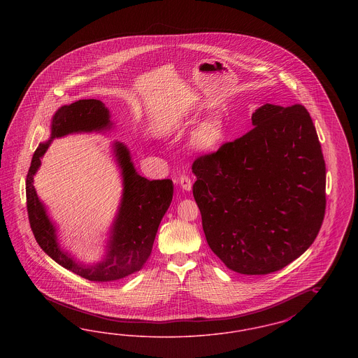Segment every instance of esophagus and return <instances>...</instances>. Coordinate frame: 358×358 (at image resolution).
<instances>
[{"label": "esophagus", "mask_w": 358, "mask_h": 358, "mask_svg": "<svg viewBox=\"0 0 358 358\" xmlns=\"http://www.w3.org/2000/svg\"><path fill=\"white\" fill-rule=\"evenodd\" d=\"M178 184H180V187H182L184 190H187V192L192 190V180H190V177H187L185 174L178 178Z\"/></svg>", "instance_id": "34e87169"}]
</instances>
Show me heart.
<instances>
[{"label": "heart", "mask_w": 358, "mask_h": 358, "mask_svg": "<svg viewBox=\"0 0 358 358\" xmlns=\"http://www.w3.org/2000/svg\"><path fill=\"white\" fill-rule=\"evenodd\" d=\"M225 141V126L219 117L213 115L201 120L192 131L189 145L199 153H213Z\"/></svg>", "instance_id": "obj_1"}]
</instances>
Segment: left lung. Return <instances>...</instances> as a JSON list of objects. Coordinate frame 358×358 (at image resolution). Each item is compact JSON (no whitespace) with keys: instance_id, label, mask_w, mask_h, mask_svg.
Returning a JSON list of instances; mask_svg holds the SVG:
<instances>
[{"instance_id":"left-lung-1","label":"left lung","mask_w":358,"mask_h":358,"mask_svg":"<svg viewBox=\"0 0 358 358\" xmlns=\"http://www.w3.org/2000/svg\"><path fill=\"white\" fill-rule=\"evenodd\" d=\"M254 129L193 162V196L208 245L232 271L266 275L298 259L317 238L326 168L306 108L266 103Z\"/></svg>"}]
</instances>
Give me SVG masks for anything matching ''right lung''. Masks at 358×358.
<instances>
[{
    "label": "right lung",
    "mask_w": 358,
    "mask_h": 358,
    "mask_svg": "<svg viewBox=\"0 0 358 358\" xmlns=\"http://www.w3.org/2000/svg\"><path fill=\"white\" fill-rule=\"evenodd\" d=\"M110 110L96 99H82L62 106L51 120V136L36 149L27 176V208L34 238L43 251L57 264L92 282H111L139 271L152 254L159 222L173 199L171 180H148L138 174L127 146L115 141L113 152L122 176V199L111 224L106 251L101 260L85 263L60 247L57 229L38 199L34 187V174L41 157L55 138L103 133L113 129Z\"/></svg>",
    "instance_id": "1"
}]
</instances>
